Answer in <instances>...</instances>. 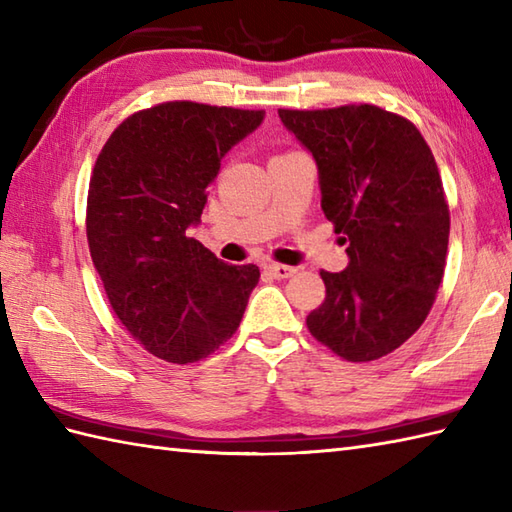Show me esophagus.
Instances as JSON below:
<instances>
[{"label": "esophagus", "instance_id": "obj_1", "mask_svg": "<svg viewBox=\"0 0 512 512\" xmlns=\"http://www.w3.org/2000/svg\"><path fill=\"white\" fill-rule=\"evenodd\" d=\"M266 273L273 275L275 279H288V277H292V275H297V268L284 266V264H268V266H266Z\"/></svg>", "mask_w": 512, "mask_h": 512}]
</instances>
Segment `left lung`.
<instances>
[{
  "label": "left lung",
  "mask_w": 512,
  "mask_h": 512,
  "mask_svg": "<svg viewBox=\"0 0 512 512\" xmlns=\"http://www.w3.org/2000/svg\"><path fill=\"white\" fill-rule=\"evenodd\" d=\"M319 169L321 209L350 264L321 270L325 299L308 330L345 361L394 352L427 319L444 275L449 204L429 145L376 105L279 110Z\"/></svg>",
  "instance_id": "8db88e82"
}]
</instances>
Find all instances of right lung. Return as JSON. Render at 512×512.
<instances>
[{
    "label": "right lung",
    "mask_w": 512,
    "mask_h": 512,
    "mask_svg": "<svg viewBox=\"0 0 512 512\" xmlns=\"http://www.w3.org/2000/svg\"><path fill=\"white\" fill-rule=\"evenodd\" d=\"M264 110L169 101L107 138L90 178L88 244L112 310L147 352L187 365L231 339L259 281L198 239L206 189Z\"/></svg>",
    "instance_id": "right-lung-1"
}]
</instances>
